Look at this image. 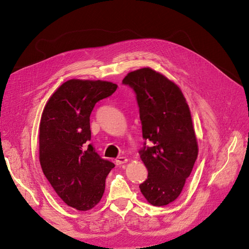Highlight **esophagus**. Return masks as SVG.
Masks as SVG:
<instances>
[{
	"instance_id": "34e87169",
	"label": "esophagus",
	"mask_w": 249,
	"mask_h": 249,
	"mask_svg": "<svg viewBox=\"0 0 249 249\" xmlns=\"http://www.w3.org/2000/svg\"><path fill=\"white\" fill-rule=\"evenodd\" d=\"M127 161H128V159H127L126 157H119V158H117V160H116V164H117V165H122V164L127 163Z\"/></svg>"
}]
</instances>
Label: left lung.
<instances>
[{"mask_svg": "<svg viewBox=\"0 0 249 249\" xmlns=\"http://www.w3.org/2000/svg\"><path fill=\"white\" fill-rule=\"evenodd\" d=\"M122 83L140 107L144 142L139 153L149 172L141 192L152 205H167L179 196L198 156L189 106L178 85L150 68L129 72Z\"/></svg>", "mask_w": 249, "mask_h": 249, "instance_id": "left-lung-1", "label": "left lung"}]
</instances>
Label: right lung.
Wrapping results in <instances>:
<instances>
[{"mask_svg":"<svg viewBox=\"0 0 249 249\" xmlns=\"http://www.w3.org/2000/svg\"><path fill=\"white\" fill-rule=\"evenodd\" d=\"M117 85L107 81L69 80L46 104L40 123V163L46 178L67 205L86 211L104 195L115 164L89 143L90 115Z\"/></svg>","mask_w":249,"mask_h":249,"instance_id":"obj_1","label":"right lung"}]
</instances>
